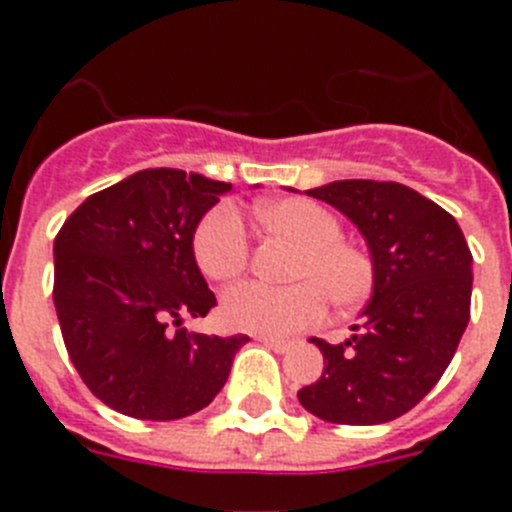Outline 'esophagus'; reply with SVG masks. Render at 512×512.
I'll list each match as a JSON object with an SVG mask.
<instances>
[{
    "label": "esophagus",
    "mask_w": 512,
    "mask_h": 512,
    "mask_svg": "<svg viewBox=\"0 0 512 512\" xmlns=\"http://www.w3.org/2000/svg\"><path fill=\"white\" fill-rule=\"evenodd\" d=\"M259 341L264 343L266 348H271L274 354H287L289 351V341H279V338H269V336H259Z\"/></svg>",
    "instance_id": "obj_1"
}]
</instances>
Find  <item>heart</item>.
Segmentation results:
<instances>
[{"instance_id":"obj_1","label":"heart","mask_w":512,"mask_h":512,"mask_svg":"<svg viewBox=\"0 0 512 512\" xmlns=\"http://www.w3.org/2000/svg\"><path fill=\"white\" fill-rule=\"evenodd\" d=\"M261 225L302 243L292 277L297 282H246L223 297V320L228 328L269 338L292 336L318 323L325 312V292L338 307H356L374 287L372 259L341 238V220L328 207L305 197L264 202L256 210ZM194 259L202 274L215 282L241 277L248 266L246 223L233 205H217L194 230Z\"/></svg>"}]
</instances>
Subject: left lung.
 Returning <instances> with one entry per match:
<instances>
[{
    "instance_id": "1",
    "label": "left lung",
    "mask_w": 512,
    "mask_h": 512,
    "mask_svg": "<svg viewBox=\"0 0 512 512\" xmlns=\"http://www.w3.org/2000/svg\"><path fill=\"white\" fill-rule=\"evenodd\" d=\"M307 194L359 228L374 287L348 341L312 338L323 377L297 397L328 423H390L415 408L454 359L469 323L472 251L454 217L405 184L343 179Z\"/></svg>"
}]
</instances>
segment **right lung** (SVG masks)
<instances>
[{
  "label": "right lung",
  "mask_w": 512,
  "mask_h": 512,
  "mask_svg": "<svg viewBox=\"0 0 512 512\" xmlns=\"http://www.w3.org/2000/svg\"><path fill=\"white\" fill-rule=\"evenodd\" d=\"M228 182L143 169L81 202L53 243V305L63 343L94 397L140 420L207 408L248 336L182 328L217 305L194 230Z\"/></svg>",
  "instance_id": "obj_1"
}]
</instances>
